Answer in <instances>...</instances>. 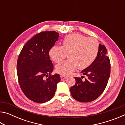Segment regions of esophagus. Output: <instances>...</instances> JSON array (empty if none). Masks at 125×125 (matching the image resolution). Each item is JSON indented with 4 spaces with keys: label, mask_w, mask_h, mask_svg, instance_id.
Listing matches in <instances>:
<instances>
[{
    "label": "esophagus",
    "mask_w": 125,
    "mask_h": 125,
    "mask_svg": "<svg viewBox=\"0 0 125 125\" xmlns=\"http://www.w3.org/2000/svg\"><path fill=\"white\" fill-rule=\"evenodd\" d=\"M67 78V77H66V76H64V75H61V80H64L65 79H66Z\"/></svg>",
    "instance_id": "obj_1"
}]
</instances>
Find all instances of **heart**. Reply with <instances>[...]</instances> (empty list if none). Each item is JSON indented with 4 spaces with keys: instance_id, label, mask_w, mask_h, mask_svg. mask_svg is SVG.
Returning a JSON list of instances; mask_svg holds the SVG:
<instances>
[{
    "instance_id": "obj_1",
    "label": "heart",
    "mask_w": 125,
    "mask_h": 125,
    "mask_svg": "<svg viewBox=\"0 0 125 125\" xmlns=\"http://www.w3.org/2000/svg\"><path fill=\"white\" fill-rule=\"evenodd\" d=\"M99 51V42L94 38L74 33L66 36L62 46H54L51 48L49 55L55 62L58 63L69 53L70 60L58 64L56 71L63 75H68L77 68L83 69L92 64L96 58Z\"/></svg>"
}]
</instances>
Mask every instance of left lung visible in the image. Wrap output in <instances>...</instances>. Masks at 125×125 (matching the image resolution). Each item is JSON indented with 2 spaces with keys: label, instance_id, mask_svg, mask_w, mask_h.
<instances>
[{
  "label": "left lung",
  "instance_id": "left-lung-1",
  "mask_svg": "<svg viewBox=\"0 0 125 125\" xmlns=\"http://www.w3.org/2000/svg\"><path fill=\"white\" fill-rule=\"evenodd\" d=\"M110 62L104 45L99 44L96 58L92 64L81 72L87 76L85 80L74 77L75 85L71 88L73 98L78 101L88 103L95 100L104 91L110 75ZM83 77V76H82Z\"/></svg>",
  "mask_w": 125,
  "mask_h": 125
}]
</instances>
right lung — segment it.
Here are the masks:
<instances>
[{
  "label": "right lung",
  "mask_w": 125,
  "mask_h": 125,
  "mask_svg": "<svg viewBox=\"0 0 125 125\" xmlns=\"http://www.w3.org/2000/svg\"><path fill=\"white\" fill-rule=\"evenodd\" d=\"M59 38L56 31H45L34 36L24 46L17 62V73L21 89L30 100L44 103L56 93L60 75L51 73L53 65L49 51ZM45 76L48 77L45 79Z\"/></svg>",
  "instance_id": "obj_1"
}]
</instances>
